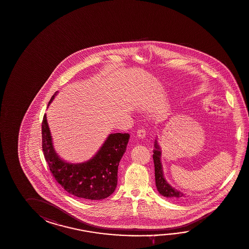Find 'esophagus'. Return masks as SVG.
Wrapping results in <instances>:
<instances>
[{
	"mask_svg": "<svg viewBox=\"0 0 249 249\" xmlns=\"http://www.w3.org/2000/svg\"><path fill=\"white\" fill-rule=\"evenodd\" d=\"M137 136L139 138H144L146 136V131H145L144 128H139L137 130Z\"/></svg>",
	"mask_w": 249,
	"mask_h": 249,
	"instance_id": "1",
	"label": "esophagus"
}]
</instances>
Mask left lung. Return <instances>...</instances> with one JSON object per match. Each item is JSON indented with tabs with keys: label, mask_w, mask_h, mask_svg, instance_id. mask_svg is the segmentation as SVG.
<instances>
[{
	"label": "left lung",
	"mask_w": 249,
	"mask_h": 249,
	"mask_svg": "<svg viewBox=\"0 0 249 249\" xmlns=\"http://www.w3.org/2000/svg\"><path fill=\"white\" fill-rule=\"evenodd\" d=\"M155 150H154V154L153 157V161H154V168H155V182H156V186L158 191L163 196L175 199V200H180L185 198V196L184 194L174 189L168 185V182L165 180L163 177V171H162L161 162H160V150L159 148V145L155 141Z\"/></svg>",
	"instance_id": "8db88e82"
}]
</instances>
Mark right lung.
Listing matches in <instances>:
<instances>
[{
    "label": "right lung",
    "mask_w": 249,
    "mask_h": 249,
    "mask_svg": "<svg viewBox=\"0 0 249 249\" xmlns=\"http://www.w3.org/2000/svg\"><path fill=\"white\" fill-rule=\"evenodd\" d=\"M129 137V133H111L91 160L71 164L62 160L53 150L46 115L42 121V149L53 177L65 191L81 199L101 200L115 192L118 165Z\"/></svg>",
    "instance_id": "right-lung-1"
}]
</instances>
